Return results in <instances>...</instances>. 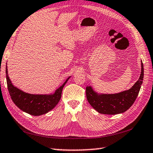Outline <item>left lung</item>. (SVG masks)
<instances>
[{"mask_svg":"<svg viewBox=\"0 0 153 153\" xmlns=\"http://www.w3.org/2000/svg\"><path fill=\"white\" fill-rule=\"evenodd\" d=\"M144 77V67L141 61V72L139 80L132 87L115 94L98 93L91 86L86 88V96L89 104L99 113L117 114L127 111L139 94Z\"/></svg>","mask_w":153,"mask_h":153,"instance_id":"8db88e82","label":"left lung"}]
</instances>
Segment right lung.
<instances>
[{
	"instance_id": "right-lung-1",
	"label": "right lung",
	"mask_w": 153,
	"mask_h": 153,
	"mask_svg": "<svg viewBox=\"0 0 153 153\" xmlns=\"http://www.w3.org/2000/svg\"><path fill=\"white\" fill-rule=\"evenodd\" d=\"M6 78L11 99L16 106L28 114L33 116H39L47 113L55 107L61 98L62 88L71 76H69L53 94H29L14 86L8 75L7 66L6 67Z\"/></svg>"
}]
</instances>
